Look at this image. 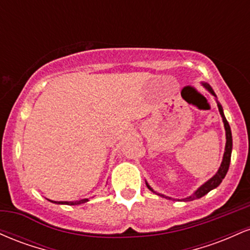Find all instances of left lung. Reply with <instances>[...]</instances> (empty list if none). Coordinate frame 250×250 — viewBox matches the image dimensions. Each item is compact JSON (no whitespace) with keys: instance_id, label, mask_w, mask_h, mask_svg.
I'll use <instances>...</instances> for the list:
<instances>
[{"instance_id":"left-lung-1","label":"left lung","mask_w":250,"mask_h":250,"mask_svg":"<svg viewBox=\"0 0 250 250\" xmlns=\"http://www.w3.org/2000/svg\"><path fill=\"white\" fill-rule=\"evenodd\" d=\"M201 84L203 85L209 93L211 94L215 97V100H216V103H217V108H219V111H220V115L222 117V122H223V125H225V130H226V147H225V153H223V159H222V162H221V166L219 168V170L216 171V174L214 175L213 177H210L208 181H206L205 183H203L202 186H200L199 188L196 189V190L194 191L193 194L190 195V196H187L185 197V199H173V197H169V196H166V195L163 194H160V193H156V191L154 190L153 188L149 186V183L146 181V185H147V187L149 190H151L153 193H155L156 195H159V196L161 197H165V199H168V200H177V201H185V202H187V201H193V200H196V199H200V197L205 196L206 194H208L209 191L213 190L216 187H219L220 183L222 182V180L225 179L227 171H228L229 169V165H230V156H231V150H233V139H231V130H230V125H229L228 121H227L226 116H225V113H223V108L222 105H221V103L217 101V97L215 95L213 88L210 87V85L208 84V83L206 82H201Z\"/></svg>"}]
</instances>
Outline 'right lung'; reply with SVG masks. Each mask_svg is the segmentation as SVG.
<instances>
[{
  "label": "right lung",
  "instance_id": "right-lung-1",
  "mask_svg": "<svg viewBox=\"0 0 250 250\" xmlns=\"http://www.w3.org/2000/svg\"><path fill=\"white\" fill-rule=\"evenodd\" d=\"M50 202L57 203V205H69V206H77V205H82V203L88 202L89 199H82L79 201H51L49 200Z\"/></svg>",
  "mask_w": 250,
  "mask_h": 250
}]
</instances>
